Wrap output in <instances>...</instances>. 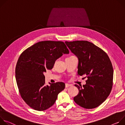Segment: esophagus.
Returning <instances> with one entry per match:
<instances>
[{
  "instance_id": "esophagus-1",
  "label": "esophagus",
  "mask_w": 125,
  "mask_h": 125,
  "mask_svg": "<svg viewBox=\"0 0 125 125\" xmlns=\"http://www.w3.org/2000/svg\"><path fill=\"white\" fill-rule=\"evenodd\" d=\"M72 84H68V83H65V87L67 88L70 86H72Z\"/></svg>"
}]
</instances>
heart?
Instances as JSON below:
<instances>
[{"label": "heart", "instance_id": "b5f03b06", "mask_svg": "<svg viewBox=\"0 0 125 125\" xmlns=\"http://www.w3.org/2000/svg\"><path fill=\"white\" fill-rule=\"evenodd\" d=\"M72 56H73V55H72V56H70V57H72Z\"/></svg>", "mask_w": 125, "mask_h": 125}]
</instances>
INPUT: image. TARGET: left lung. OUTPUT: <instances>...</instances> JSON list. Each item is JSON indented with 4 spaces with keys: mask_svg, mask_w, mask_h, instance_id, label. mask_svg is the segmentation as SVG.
<instances>
[{
    "mask_svg": "<svg viewBox=\"0 0 125 125\" xmlns=\"http://www.w3.org/2000/svg\"><path fill=\"white\" fill-rule=\"evenodd\" d=\"M68 48L78 59L77 74H85V85L75 86L78 95L73 100L85 109L97 107L104 102L111 91L113 68L107 54L101 49L87 41L65 42Z\"/></svg>",
    "mask_w": 125,
    "mask_h": 125,
    "instance_id": "obj_1",
    "label": "left lung"
}]
</instances>
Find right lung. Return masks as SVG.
<instances>
[{
    "mask_svg": "<svg viewBox=\"0 0 125 125\" xmlns=\"http://www.w3.org/2000/svg\"><path fill=\"white\" fill-rule=\"evenodd\" d=\"M68 53L63 42L45 41L35 44L21 54L15 68L16 80L22 98L31 108L41 111L54 104L65 84L58 82L45 86L44 73L51 70L63 54Z\"/></svg>",
    "mask_w": 125,
    "mask_h": 125,
    "instance_id": "add662e5",
    "label": "right lung"
}]
</instances>
